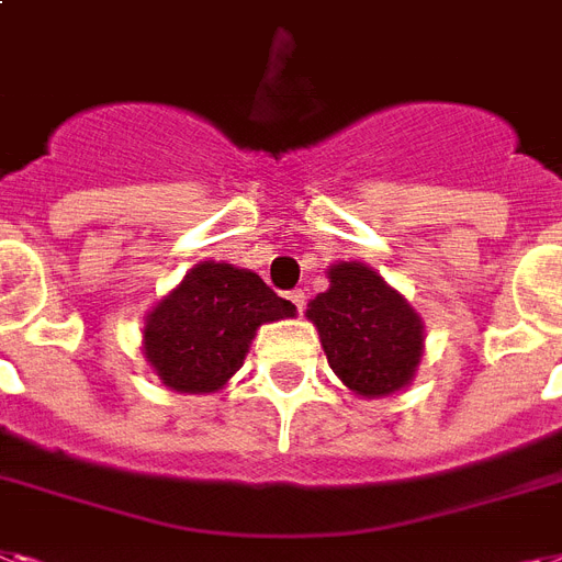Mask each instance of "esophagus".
Returning <instances> with one entry per match:
<instances>
[{
  "instance_id": "1",
  "label": "esophagus",
  "mask_w": 562,
  "mask_h": 562,
  "mask_svg": "<svg viewBox=\"0 0 562 562\" xmlns=\"http://www.w3.org/2000/svg\"><path fill=\"white\" fill-rule=\"evenodd\" d=\"M289 300H291V303H294L296 312H303V308H305V291L303 289L289 291Z\"/></svg>"
}]
</instances>
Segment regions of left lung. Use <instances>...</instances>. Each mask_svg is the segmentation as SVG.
<instances>
[{"label":"left lung","mask_w":562,"mask_h":562,"mask_svg":"<svg viewBox=\"0 0 562 562\" xmlns=\"http://www.w3.org/2000/svg\"><path fill=\"white\" fill-rule=\"evenodd\" d=\"M328 291L308 305L328 367L358 395H392L413 381L422 360L418 314L372 268L340 262L328 268Z\"/></svg>","instance_id":"left-lung-1"}]
</instances>
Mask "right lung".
Returning a JSON list of instances; mask_svg holds the SVG:
<instances>
[{
  "label": "right lung",
  "mask_w": 562,
  "mask_h": 562,
  "mask_svg": "<svg viewBox=\"0 0 562 562\" xmlns=\"http://www.w3.org/2000/svg\"><path fill=\"white\" fill-rule=\"evenodd\" d=\"M294 317L254 271L202 262L147 317L144 352L164 384L178 392H213L241 367L262 323Z\"/></svg>",
  "instance_id": "right-lung-1"
}]
</instances>
